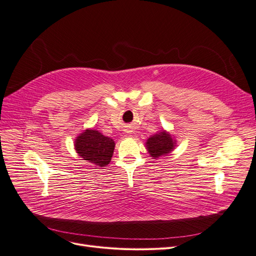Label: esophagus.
<instances>
[{"instance_id": "esophagus-1", "label": "esophagus", "mask_w": 256, "mask_h": 256, "mask_svg": "<svg viewBox=\"0 0 256 256\" xmlns=\"http://www.w3.org/2000/svg\"><path fill=\"white\" fill-rule=\"evenodd\" d=\"M130 132H132V130H130Z\"/></svg>"}]
</instances>
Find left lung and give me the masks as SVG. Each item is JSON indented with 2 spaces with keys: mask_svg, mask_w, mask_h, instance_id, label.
<instances>
[{
  "mask_svg": "<svg viewBox=\"0 0 256 256\" xmlns=\"http://www.w3.org/2000/svg\"><path fill=\"white\" fill-rule=\"evenodd\" d=\"M145 147L150 156L152 158L158 160V158L165 156L173 152L176 147V140L169 132L163 130L147 139Z\"/></svg>",
  "mask_w": 256,
  "mask_h": 256,
  "instance_id": "8db88e82",
  "label": "left lung"
}]
</instances>
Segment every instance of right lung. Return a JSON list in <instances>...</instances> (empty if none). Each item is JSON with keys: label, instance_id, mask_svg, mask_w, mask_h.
Listing matches in <instances>:
<instances>
[{"label": "right lung", "instance_id": "1", "mask_svg": "<svg viewBox=\"0 0 256 256\" xmlns=\"http://www.w3.org/2000/svg\"><path fill=\"white\" fill-rule=\"evenodd\" d=\"M115 148L112 138L104 136L96 130L87 128L74 140L76 154L89 163L98 167H106L111 162Z\"/></svg>", "mask_w": 256, "mask_h": 256}]
</instances>
